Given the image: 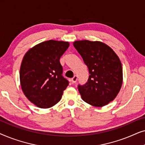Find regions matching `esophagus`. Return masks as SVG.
Wrapping results in <instances>:
<instances>
[{"mask_svg":"<svg viewBox=\"0 0 145 145\" xmlns=\"http://www.w3.org/2000/svg\"><path fill=\"white\" fill-rule=\"evenodd\" d=\"M76 80H77V76H74V77H73V78H72L71 79V82H72V84H74V83L76 82Z\"/></svg>","mask_w":145,"mask_h":145,"instance_id":"esophagus-1","label":"esophagus"}]
</instances>
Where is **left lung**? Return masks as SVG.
Masks as SVG:
<instances>
[{
	"label": "left lung",
	"mask_w": 145,
	"mask_h": 145,
	"mask_svg": "<svg viewBox=\"0 0 145 145\" xmlns=\"http://www.w3.org/2000/svg\"><path fill=\"white\" fill-rule=\"evenodd\" d=\"M73 45L88 68V81L78 89L85 102L96 107L109 104L123 82L121 63L112 48L100 41H76Z\"/></svg>",
	"instance_id": "left-lung-1"
}]
</instances>
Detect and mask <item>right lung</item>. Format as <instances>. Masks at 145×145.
I'll return each instance as SVG.
<instances>
[{"mask_svg": "<svg viewBox=\"0 0 145 145\" xmlns=\"http://www.w3.org/2000/svg\"><path fill=\"white\" fill-rule=\"evenodd\" d=\"M69 47V42L49 40L32 47L24 57L20 71L22 89L39 108L57 104L69 85L59 61Z\"/></svg>", "mask_w": 145, "mask_h": 145, "instance_id": "obj_1", "label": "right lung"}]
</instances>
